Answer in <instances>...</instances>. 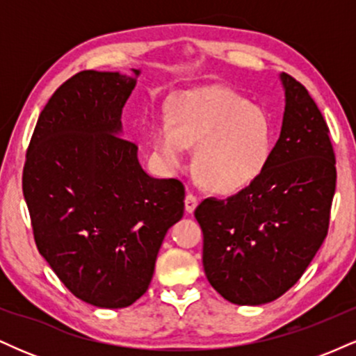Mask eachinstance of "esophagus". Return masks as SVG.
Masks as SVG:
<instances>
[{
  "mask_svg": "<svg viewBox=\"0 0 356 356\" xmlns=\"http://www.w3.org/2000/svg\"><path fill=\"white\" fill-rule=\"evenodd\" d=\"M197 202H199L197 197H195L194 194H191V192H187L186 201H184V204H186V212H189V214H192L195 207H197Z\"/></svg>",
  "mask_w": 356,
  "mask_h": 356,
  "instance_id": "obj_1",
  "label": "esophagus"
}]
</instances>
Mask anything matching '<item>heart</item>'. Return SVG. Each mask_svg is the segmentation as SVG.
<instances>
[{
	"label": "heart",
	"instance_id": "obj_1",
	"mask_svg": "<svg viewBox=\"0 0 356 356\" xmlns=\"http://www.w3.org/2000/svg\"><path fill=\"white\" fill-rule=\"evenodd\" d=\"M195 145V170L204 186L234 194L266 169L273 127L266 113L239 93L201 88L181 97L170 108L169 122L154 129V150L169 169H179L187 147Z\"/></svg>",
	"mask_w": 356,
	"mask_h": 356
}]
</instances>
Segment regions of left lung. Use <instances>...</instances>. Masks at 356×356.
Instances as JSON below:
<instances>
[{
    "mask_svg": "<svg viewBox=\"0 0 356 356\" xmlns=\"http://www.w3.org/2000/svg\"><path fill=\"white\" fill-rule=\"evenodd\" d=\"M284 115L266 169L226 201L204 199L195 219L202 264L224 300L257 306L284 295L326 238L337 186L330 130L300 81L281 73Z\"/></svg>",
    "mask_w": 356,
    "mask_h": 356,
    "instance_id": "left-lung-1",
    "label": "left lung"
}]
</instances>
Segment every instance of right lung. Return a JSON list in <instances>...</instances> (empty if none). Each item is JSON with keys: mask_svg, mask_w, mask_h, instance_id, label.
Returning <instances> with one entry per match:
<instances>
[{"mask_svg": "<svg viewBox=\"0 0 356 356\" xmlns=\"http://www.w3.org/2000/svg\"><path fill=\"white\" fill-rule=\"evenodd\" d=\"M140 70H85L56 90L36 122L23 169L35 243L85 303L125 308L152 281L184 186L142 169L122 138V110Z\"/></svg>", "mask_w": 356, "mask_h": 356, "instance_id": "add662e5", "label": "right lung"}]
</instances>
